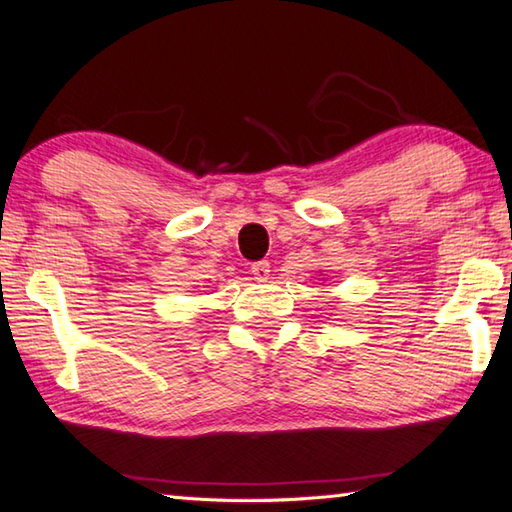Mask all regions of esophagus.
I'll use <instances>...</instances> for the list:
<instances>
[{
	"label": "esophagus",
	"mask_w": 512,
	"mask_h": 512,
	"mask_svg": "<svg viewBox=\"0 0 512 512\" xmlns=\"http://www.w3.org/2000/svg\"><path fill=\"white\" fill-rule=\"evenodd\" d=\"M250 273H253L255 280L264 282V280H268V275H271V264H268L266 259H262V262H255L253 266H250Z\"/></svg>",
	"instance_id": "esophagus-1"
}]
</instances>
